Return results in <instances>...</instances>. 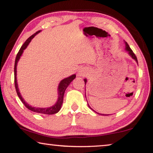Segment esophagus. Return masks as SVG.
I'll use <instances>...</instances> for the list:
<instances>
[{
  "instance_id": "obj_1",
  "label": "esophagus",
  "mask_w": 153,
  "mask_h": 153,
  "mask_svg": "<svg viewBox=\"0 0 153 153\" xmlns=\"http://www.w3.org/2000/svg\"><path fill=\"white\" fill-rule=\"evenodd\" d=\"M84 74H85V73H84V71L83 70H80V71H79V72H78V76H84Z\"/></svg>"
}]
</instances>
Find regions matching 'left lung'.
Here are the masks:
<instances>
[{
  "label": "left lung",
  "mask_w": 153,
  "mask_h": 153,
  "mask_svg": "<svg viewBox=\"0 0 153 153\" xmlns=\"http://www.w3.org/2000/svg\"><path fill=\"white\" fill-rule=\"evenodd\" d=\"M124 43H125V47H126V51H128V54L130 55V56H131V58H133V59H134V60H135L136 61V62H137V64H138L137 59V57H136V56L135 55V53H133V51H132V49H131V48H130L129 45H128V43H127L126 42H125ZM84 84H85V85H86V81H87V80H86V79H84ZM88 107H89V108L91 109V110H93V109L91 108V106H89V104H88ZM93 111H94V110H93ZM98 114H99V113H98ZM103 115H104V114H103Z\"/></svg>",
  "instance_id": "obj_1"
}]
</instances>
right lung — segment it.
<instances>
[{
	"instance_id": "1",
	"label": "right lung",
	"mask_w": 153,
	"mask_h": 153,
	"mask_svg": "<svg viewBox=\"0 0 153 153\" xmlns=\"http://www.w3.org/2000/svg\"><path fill=\"white\" fill-rule=\"evenodd\" d=\"M40 31H38L37 32H36L34 34H33L32 36H31L28 39H27L23 45H22L21 48H20L19 51L17 53V56L16 57V60H15V65H14V84H15V88H16V91L17 95L19 98L21 100V102L23 103V104L29 110H30L33 112L35 113H42V114H47V115H52V114H55L57 113L60 110L61 106H62V102H63V97H64V94H65V90L66 88L68 87V86L69 85L70 83L74 80V79L76 78V75L74 74L72 76H71L69 77H67V78L63 79L62 80H61V82L58 85V100H57L56 103L54 104L53 106H52L51 107H47V108H39V107H32L30 105H29L27 102L25 101V100L22 98V95H20V93L19 91V88H18V83H17V79H16V67H17V64L18 60H20V56H22V53H23V51L26 49L27 47L28 46V45L29 44V42H31V40L33 39L34 36H35L36 34H38L40 32Z\"/></svg>"
}]
</instances>
